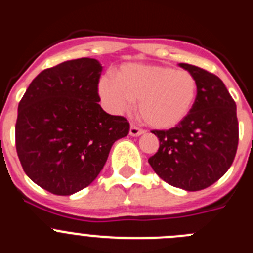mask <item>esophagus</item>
Masks as SVG:
<instances>
[{
  "mask_svg": "<svg viewBox=\"0 0 253 253\" xmlns=\"http://www.w3.org/2000/svg\"><path fill=\"white\" fill-rule=\"evenodd\" d=\"M143 133H144V130L135 126V125H131L130 130H129V134H130L131 137H138V135H142Z\"/></svg>",
  "mask_w": 253,
  "mask_h": 253,
  "instance_id": "esophagus-1",
  "label": "esophagus"
}]
</instances>
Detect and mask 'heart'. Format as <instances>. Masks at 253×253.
<instances>
[{"label": "heart", "mask_w": 253, "mask_h": 253, "mask_svg": "<svg viewBox=\"0 0 253 253\" xmlns=\"http://www.w3.org/2000/svg\"><path fill=\"white\" fill-rule=\"evenodd\" d=\"M100 93L115 111H126L139 101L138 111L153 128L169 129L187 118L198 96L195 76L184 69L154 64H125L116 80L105 76Z\"/></svg>", "instance_id": "b5f03b06"}]
</instances>
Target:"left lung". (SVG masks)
I'll return each mask as SVG.
<instances>
[{
  "label": "left lung",
  "mask_w": 253,
  "mask_h": 253,
  "mask_svg": "<svg viewBox=\"0 0 253 253\" xmlns=\"http://www.w3.org/2000/svg\"><path fill=\"white\" fill-rule=\"evenodd\" d=\"M180 67L198 81L195 105L175 128L152 130L160 148L148 162L167 184L199 191L216 182L233 163L238 147L237 107L218 76L193 64Z\"/></svg>",
  "instance_id": "1"
}]
</instances>
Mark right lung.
Masks as SVG:
<instances>
[{
    "instance_id": "add662e5",
    "label": "right lung",
    "mask_w": 253,
    "mask_h": 253,
    "mask_svg": "<svg viewBox=\"0 0 253 253\" xmlns=\"http://www.w3.org/2000/svg\"><path fill=\"white\" fill-rule=\"evenodd\" d=\"M102 67L92 58L67 60L33 80L17 109L16 152L31 181L72 195L97 177L114 143L129 133L124 116L99 105Z\"/></svg>"
}]
</instances>
